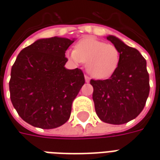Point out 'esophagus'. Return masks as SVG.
<instances>
[{
    "label": "esophagus",
    "mask_w": 160,
    "mask_h": 160,
    "mask_svg": "<svg viewBox=\"0 0 160 160\" xmlns=\"http://www.w3.org/2000/svg\"><path fill=\"white\" fill-rule=\"evenodd\" d=\"M85 80H86V82H89L90 81V77L88 76V75H85Z\"/></svg>",
    "instance_id": "obj_1"
}]
</instances>
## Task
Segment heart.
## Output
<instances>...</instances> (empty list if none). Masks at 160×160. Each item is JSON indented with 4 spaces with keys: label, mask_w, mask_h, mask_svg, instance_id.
Listing matches in <instances>:
<instances>
[{
    "label": "heart",
    "mask_w": 160,
    "mask_h": 160,
    "mask_svg": "<svg viewBox=\"0 0 160 160\" xmlns=\"http://www.w3.org/2000/svg\"><path fill=\"white\" fill-rule=\"evenodd\" d=\"M67 56L76 64L87 63L88 73L98 80L111 76L120 62V52L116 46L94 38L79 41L75 49L68 50Z\"/></svg>",
    "instance_id": "heart-1"
}]
</instances>
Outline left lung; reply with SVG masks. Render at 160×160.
I'll list each match as a JSON object with an SVG mask.
<instances>
[{"instance_id": "left-lung-1", "label": "left lung", "mask_w": 160, "mask_h": 160, "mask_svg": "<svg viewBox=\"0 0 160 160\" xmlns=\"http://www.w3.org/2000/svg\"><path fill=\"white\" fill-rule=\"evenodd\" d=\"M120 52V62L107 80H91L92 99L101 121L123 124L138 117L144 109L150 91L147 62L137 49L114 36H108Z\"/></svg>"}]
</instances>
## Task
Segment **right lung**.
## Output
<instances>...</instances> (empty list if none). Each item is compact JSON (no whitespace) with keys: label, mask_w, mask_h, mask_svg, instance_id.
<instances>
[{"label":"right lung","mask_w":160,"mask_h":160,"mask_svg":"<svg viewBox=\"0 0 160 160\" xmlns=\"http://www.w3.org/2000/svg\"><path fill=\"white\" fill-rule=\"evenodd\" d=\"M73 39L37 40L19 53L11 70L10 98L23 120L50 129L70 118L72 103L85 84L80 68L67 69L65 52Z\"/></svg>","instance_id":"obj_1"}]
</instances>
